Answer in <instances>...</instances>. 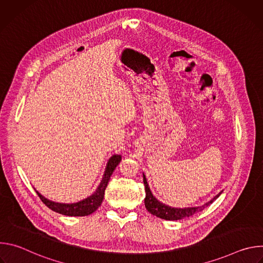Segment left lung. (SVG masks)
<instances>
[{
    "label": "left lung",
    "instance_id": "1",
    "mask_svg": "<svg viewBox=\"0 0 263 263\" xmlns=\"http://www.w3.org/2000/svg\"><path fill=\"white\" fill-rule=\"evenodd\" d=\"M142 177H143V184H144V189H145L144 206H145L146 210L151 214H153V215H155L159 218L166 219V220H178V219H182V218H185V217H190V216L196 214L197 212L202 211L205 207L209 206L222 193V191L219 192L215 197H213L210 201H208L207 203H205L202 206L175 208V207H171L168 205H165L162 202H160L158 199H156L155 196L152 194L151 190H149V186L147 184L145 175L142 174Z\"/></svg>",
    "mask_w": 263,
    "mask_h": 263
}]
</instances>
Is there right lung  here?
Instances as JSON below:
<instances>
[{"mask_svg":"<svg viewBox=\"0 0 263 263\" xmlns=\"http://www.w3.org/2000/svg\"><path fill=\"white\" fill-rule=\"evenodd\" d=\"M121 160H122V155H119V154L112 155L106 164L103 178L98 186V189L96 190V192L92 193V195H90L89 197H87L79 202L67 203V204L66 203H58V202H54V201H51V200L45 198L36 190H35V192L37 195H39L41 200L44 202V204H46V206H48L50 209H52L55 212H58L60 214L67 215V216L89 215L101 206V204L104 200L105 190H106L107 184L110 180V176L112 175V173H114V171L116 170V167L118 166V164L120 163Z\"/></svg>","mask_w":263,"mask_h":263,"instance_id":"1","label":"right lung"}]
</instances>
